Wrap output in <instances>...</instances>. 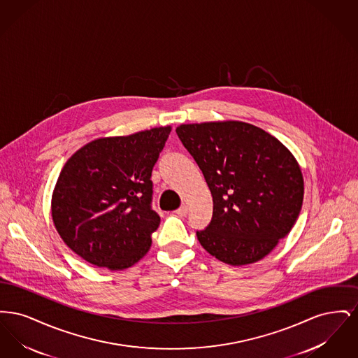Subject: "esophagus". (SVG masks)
Here are the masks:
<instances>
[{
	"label": "esophagus",
	"instance_id": "1",
	"mask_svg": "<svg viewBox=\"0 0 358 358\" xmlns=\"http://www.w3.org/2000/svg\"><path fill=\"white\" fill-rule=\"evenodd\" d=\"M176 213L178 215V216H181V217H184V216H187V205H182V206H180L177 210H176Z\"/></svg>",
	"mask_w": 358,
	"mask_h": 358
}]
</instances>
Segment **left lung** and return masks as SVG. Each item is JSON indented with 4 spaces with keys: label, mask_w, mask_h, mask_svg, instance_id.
<instances>
[{
    "label": "left lung",
    "mask_w": 358,
    "mask_h": 358,
    "mask_svg": "<svg viewBox=\"0 0 358 358\" xmlns=\"http://www.w3.org/2000/svg\"><path fill=\"white\" fill-rule=\"evenodd\" d=\"M204 174L213 197L200 244L231 266L270 254L296 222L303 201L302 171L286 146L250 123L228 120L176 129Z\"/></svg>",
    "instance_id": "obj_1"
}]
</instances>
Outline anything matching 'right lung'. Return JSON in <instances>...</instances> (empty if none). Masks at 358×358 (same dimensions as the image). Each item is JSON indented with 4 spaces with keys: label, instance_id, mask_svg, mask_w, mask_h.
Segmentation results:
<instances>
[{
    "label": "right lung",
    "instance_id": "obj_1",
    "mask_svg": "<svg viewBox=\"0 0 358 358\" xmlns=\"http://www.w3.org/2000/svg\"><path fill=\"white\" fill-rule=\"evenodd\" d=\"M171 129L101 138L73 154L52 196V217L69 248L88 263L123 270L146 255L161 219L152 206V171Z\"/></svg>",
    "mask_w": 358,
    "mask_h": 358
}]
</instances>
